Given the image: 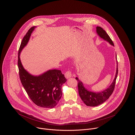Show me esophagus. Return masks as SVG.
Here are the masks:
<instances>
[{
    "instance_id": "34e87169",
    "label": "esophagus",
    "mask_w": 135,
    "mask_h": 135,
    "mask_svg": "<svg viewBox=\"0 0 135 135\" xmlns=\"http://www.w3.org/2000/svg\"><path fill=\"white\" fill-rule=\"evenodd\" d=\"M64 75H65V77H66V78H69L72 77V73L70 71H68L65 73Z\"/></svg>"
}]
</instances>
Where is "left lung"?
<instances>
[{
  "instance_id": "obj_1",
  "label": "left lung",
  "mask_w": 135,
  "mask_h": 135,
  "mask_svg": "<svg viewBox=\"0 0 135 135\" xmlns=\"http://www.w3.org/2000/svg\"><path fill=\"white\" fill-rule=\"evenodd\" d=\"M96 29L97 33L101 38L109 42L111 45L113 46H114L112 40H111V39L110 38V36L102 27L100 26H97ZM116 62H117V68H116L115 78L113 82L112 83V84L110 85V86L107 89L104 90L103 91L97 92V93L89 91L84 87L83 83L78 79V77L75 78L78 82V88L79 95L81 99L82 100V101L87 106H89V107L98 106L103 103V102H104L112 95L114 89L116 79L118 74L117 61Z\"/></svg>"
}]
</instances>
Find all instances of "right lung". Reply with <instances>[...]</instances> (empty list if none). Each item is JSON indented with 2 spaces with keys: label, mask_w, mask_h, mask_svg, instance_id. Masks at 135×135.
<instances>
[{
  "label": "right lung",
  "mask_w": 135,
  "mask_h": 135,
  "mask_svg": "<svg viewBox=\"0 0 135 135\" xmlns=\"http://www.w3.org/2000/svg\"><path fill=\"white\" fill-rule=\"evenodd\" d=\"M35 27L33 26L28 31L20 46L18 61L20 78L28 96L36 105L51 109L56 106L62 96V85L66 81L64 74L60 70L54 69L38 76L33 75L23 68L20 58Z\"/></svg>",
  "instance_id": "right-lung-1"
}]
</instances>
